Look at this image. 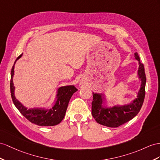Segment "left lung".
Wrapping results in <instances>:
<instances>
[{"label": "left lung", "instance_id": "obj_1", "mask_svg": "<svg viewBox=\"0 0 160 160\" xmlns=\"http://www.w3.org/2000/svg\"><path fill=\"white\" fill-rule=\"evenodd\" d=\"M134 57L135 59L138 61V75L141 80V88L138 92L137 97L128 105L105 108L103 105L104 100L103 94L93 92L92 115L99 124L111 128H116L132 120L141 110L145 95L146 76L144 65L141 63L137 52L134 53Z\"/></svg>", "mask_w": 160, "mask_h": 160}]
</instances>
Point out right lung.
<instances>
[{
	"instance_id": "1",
	"label": "right lung",
	"mask_w": 160,
	"mask_h": 160,
	"mask_svg": "<svg viewBox=\"0 0 160 160\" xmlns=\"http://www.w3.org/2000/svg\"><path fill=\"white\" fill-rule=\"evenodd\" d=\"M20 55L16 61L22 57ZM15 63L11 72L10 89L12 100L19 112L25 117L28 120L34 124L42 126H55L62 121L65 115L69 101L73 94L78 91L74 86H65L60 87L57 91V101L55 105L51 109H45L43 108L27 109L16 99L14 95L15 87L13 82V77L14 75Z\"/></svg>"
}]
</instances>
